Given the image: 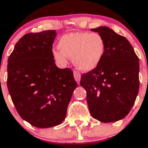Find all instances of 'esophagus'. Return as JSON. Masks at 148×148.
Here are the masks:
<instances>
[{
	"label": "esophagus",
	"instance_id": "obj_1",
	"mask_svg": "<svg viewBox=\"0 0 148 148\" xmlns=\"http://www.w3.org/2000/svg\"><path fill=\"white\" fill-rule=\"evenodd\" d=\"M74 79H75L76 81L79 83V81H80V78H81V75H80V74H79V72H77V71H74Z\"/></svg>",
	"mask_w": 148,
	"mask_h": 148
}]
</instances>
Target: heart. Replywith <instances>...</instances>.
I'll list each match as a JSON object with an SVG mask.
<instances>
[{"label":"heart","mask_w":148,"mask_h":148,"mask_svg":"<svg viewBox=\"0 0 148 148\" xmlns=\"http://www.w3.org/2000/svg\"><path fill=\"white\" fill-rule=\"evenodd\" d=\"M59 49H53V57L62 65L68 62L69 57L79 70L89 71L102 61L106 51V42L98 33L73 32L60 38Z\"/></svg>","instance_id":"1"}]
</instances>
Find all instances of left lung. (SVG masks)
Returning <instances> with one entry per match:
<instances>
[{
	"mask_svg": "<svg viewBox=\"0 0 148 148\" xmlns=\"http://www.w3.org/2000/svg\"><path fill=\"white\" fill-rule=\"evenodd\" d=\"M101 34L106 51L95 69L82 74L90 114L101 122L117 121L128 115L139 88V61L129 41L107 27L92 29Z\"/></svg>",
	"mask_w": 148,
	"mask_h": 148,
	"instance_id": "1",
	"label": "left lung"
}]
</instances>
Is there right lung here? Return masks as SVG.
<instances>
[{
    "label": "right lung",
    "mask_w": 148,
    "mask_h": 148,
    "mask_svg": "<svg viewBox=\"0 0 148 148\" xmlns=\"http://www.w3.org/2000/svg\"><path fill=\"white\" fill-rule=\"evenodd\" d=\"M55 30L27 33L7 64V88L21 118L38 128L61 124L77 86L71 69H60L52 55Z\"/></svg>",
    "instance_id": "1"
}]
</instances>
